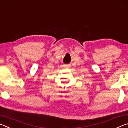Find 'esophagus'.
<instances>
[{"label":"esophagus","mask_w":128,"mask_h":128,"mask_svg":"<svg viewBox=\"0 0 128 128\" xmlns=\"http://www.w3.org/2000/svg\"><path fill=\"white\" fill-rule=\"evenodd\" d=\"M66 68H69V67H70V66H69V65H66Z\"/></svg>","instance_id":"esophagus-1"}]
</instances>
